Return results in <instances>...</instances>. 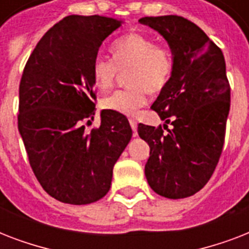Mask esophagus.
Masks as SVG:
<instances>
[{
  "label": "esophagus",
  "mask_w": 249,
  "mask_h": 249,
  "mask_svg": "<svg viewBox=\"0 0 249 249\" xmlns=\"http://www.w3.org/2000/svg\"><path fill=\"white\" fill-rule=\"evenodd\" d=\"M129 124L132 126L133 132H134V136H137V121L134 119H129Z\"/></svg>",
  "instance_id": "1"
}]
</instances>
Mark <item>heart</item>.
Segmentation results:
<instances>
[{
	"label": "heart",
	"instance_id": "obj_1",
	"mask_svg": "<svg viewBox=\"0 0 249 249\" xmlns=\"http://www.w3.org/2000/svg\"><path fill=\"white\" fill-rule=\"evenodd\" d=\"M113 59L97 56L91 75L101 90L112 88L120 71H128L125 89L116 90L103 99V107L124 115H134L147 103L148 90L159 93L173 71V54L165 45H155L143 33H126L112 44Z\"/></svg>",
	"mask_w": 249,
	"mask_h": 249
}]
</instances>
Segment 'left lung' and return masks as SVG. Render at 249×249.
<instances>
[{"mask_svg": "<svg viewBox=\"0 0 249 249\" xmlns=\"http://www.w3.org/2000/svg\"><path fill=\"white\" fill-rule=\"evenodd\" d=\"M140 23L158 31L173 54L172 75L151 106L165 121L167 133L161 125H138V134L150 146L144 174L161 196H191L212 177L224 147L230 109L224 54L185 18L144 17Z\"/></svg>", "mask_w": 249, "mask_h": 249, "instance_id": "obj_1", "label": "left lung"}]
</instances>
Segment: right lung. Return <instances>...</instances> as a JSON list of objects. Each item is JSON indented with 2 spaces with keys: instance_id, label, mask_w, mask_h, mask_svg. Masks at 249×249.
<instances>
[{
  "instance_id": "add662e5",
  "label": "right lung",
  "mask_w": 249,
  "mask_h": 249,
  "mask_svg": "<svg viewBox=\"0 0 249 249\" xmlns=\"http://www.w3.org/2000/svg\"><path fill=\"white\" fill-rule=\"evenodd\" d=\"M121 25L112 18L70 15L38 41L19 85L18 128L42 189L67 204H90L108 193L113 165L132 138L123 113L101 112V126L86 133L95 109L94 59Z\"/></svg>"
}]
</instances>
